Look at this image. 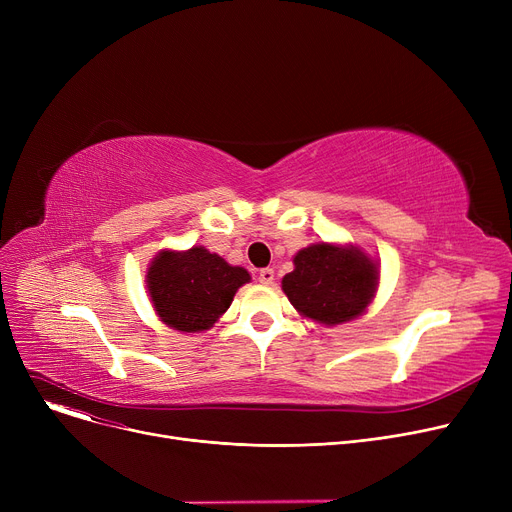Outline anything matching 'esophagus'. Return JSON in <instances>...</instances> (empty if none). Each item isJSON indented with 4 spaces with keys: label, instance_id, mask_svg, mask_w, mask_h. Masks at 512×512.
Returning a JSON list of instances; mask_svg holds the SVG:
<instances>
[{
    "label": "esophagus",
    "instance_id": "1",
    "mask_svg": "<svg viewBox=\"0 0 512 512\" xmlns=\"http://www.w3.org/2000/svg\"><path fill=\"white\" fill-rule=\"evenodd\" d=\"M257 280H259L261 284H265V286H270V284L274 282V270H270V267H265V270H261V272L257 274Z\"/></svg>",
    "mask_w": 512,
    "mask_h": 512
}]
</instances>
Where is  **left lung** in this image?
Wrapping results in <instances>:
<instances>
[{
	"instance_id": "obj_1",
	"label": "left lung",
	"mask_w": 512,
	"mask_h": 512,
	"mask_svg": "<svg viewBox=\"0 0 512 512\" xmlns=\"http://www.w3.org/2000/svg\"><path fill=\"white\" fill-rule=\"evenodd\" d=\"M282 278L290 305L326 328L361 317L380 286V261L353 242H313Z\"/></svg>"
}]
</instances>
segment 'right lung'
Instances as JSON below:
<instances>
[{
    "label": "right lung",
    "mask_w": 512,
    "mask_h": 512,
    "mask_svg": "<svg viewBox=\"0 0 512 512\" xmlns=\"http://www.w3.org/2000/svg\"><path fill=\"white\" fill-rule=\"evenodd\" d=\"M145 282L161 324L197 334L213 328L251 274L205 247L161 249L147 267Z\"/></svg>",
    "instance_id": "obj_1"
}]
</instances>
